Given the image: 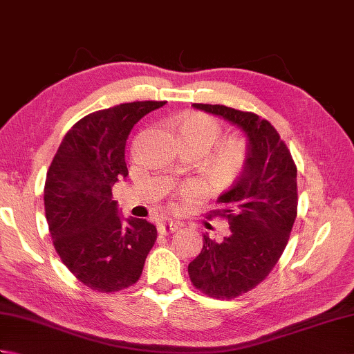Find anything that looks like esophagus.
Wrapping results in <instances>:
<instances>
[{
    "instance_id": "34e87169",
    "label": "esophagus",
    "mask_w": 354,
    "mask_h": 354,
    "mask_svg": "<svg viewBox=\"0 0 354 354\" xmlns=\"http://www.w3.org/2000/svg\"><path fill=\"white\" fill-rule=\"evenodd\" d=\"M179 228V225L175 222H161L158 225V231H160V234H170V232H175Z\"/></svg>"
}]
</instances>
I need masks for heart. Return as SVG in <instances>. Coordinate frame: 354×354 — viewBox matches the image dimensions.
Here are the masks:
<instances>
[{
  "label": "heart",
  "instance_id": "heart-1",
  "mask_svg": "<svg viewBox=\"0 0 354 354\" xmlns=\"http://www.w3.org/2000/svg\"><path fill=\"white\" fill-rule=\"evenodd\" d=\"M178 137L181 142H192L207 150L219 140L222 126L216 118L202 112H185L175 122ZM246 161V146L240 140H227L221 142L212 156L208 158V165L214 173L225 178L234 176L242 170Z\"/></svg>",
  "mask_w": 354,
  "mask_h": 354
}]
</instances>
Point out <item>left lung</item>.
Wrapping results in <instances>:
<instances>
[{"label": "left lung", "instance_id": "8db88e82", "mask_svg": "<svg viewBox=\"0 0 354 354\" xmlns=\"http://www.w3.org/2000/svg\"><path fill=\"white\" fill-rule=\"evenodd\" d=\"M193 106L228 120L248 138L243 171L209 214L228 221V236L213 240L204 234V248L189 265L194 288L231 299L265 280L288 245L298 205L297 165L268 120L223 104Z\"/></svg>", "mask_w": 354, "mask_h": 354}]
</instances>
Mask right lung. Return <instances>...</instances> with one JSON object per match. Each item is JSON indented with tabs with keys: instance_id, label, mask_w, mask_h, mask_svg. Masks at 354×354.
I'll use <instances>...</instances> for the list:
<instances>
[{
	"instance_id": "right-lung-1",
	"label": "right lung",
	"mask_w": 354,
	"mask_h": 354,
	"mask_svg": "<svg viewBox=\"0 0 354 354\" xmlns=\"http://www.w3.org/2000/svg\"><path fill=\"white\" fill-rule=\"evenodd\" d=\"M165 102H132L95 111L66 132L44 187L45 217L55 250L88 288L117 292L141 277L156 240L155 225L129 217L112 201V185L127 176L126 140L132 127Z\"/></svg>"
}]
</instances>
